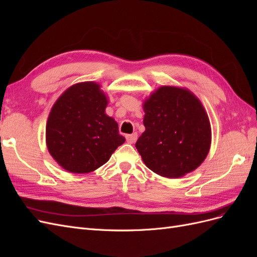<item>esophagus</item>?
Segmentation results:
<instances>
[{"label":"esophagus","mask_w":257,"mask_h":257,"mask_svg":"<svg viewBox=\"0 0 257 257\" xmlns=\"http://www.w3.org/2000/svg\"><path fill=\"white\" fill-rule=\"evenodd\" d=\"M137 133H133V134H130V135H126L125 138H126V142L128 144H134L136 141H137Z\"/></svg>","instance_id":"esophagus-1"}]
</instances>
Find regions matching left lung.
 <instances>
[{
	"mask_svg": "<svg viewBox=\"0 0 257 257\" xmlns=\"http://www.w3.org/2000/svg\"><path fill=\"white\" fill-rule=\"evenodd\" d=\"M146 131L136 149L146 166L163 177L177 178L196 169L211 142L208 115L188 90L162 87L144 105Z\"/></svg>",
	"mask_w": 257,
	"mask_h": 257,
	"instance_id": "left-lung-1",
	"label": "left lung"
}]
</instances>
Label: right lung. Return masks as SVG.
<instances>
[{
	"instance_id": "1",
	"label": "right lung",
	"mask_w": 257,
	"mask_h": 257,
	"mask_svg": "<svg viewBox=\"0 0 257 257\" xmlns=\"http://www.w3.org/2000/svg\"><path fill=\"white\" fill-rule=\"evenodd\" d=\"M106 106L107 98L94 82L73 85L53 105L46 141L52 158L67 172H93L125 142L118 123L105 113Z\"/></svg>"
}]
</instances>
